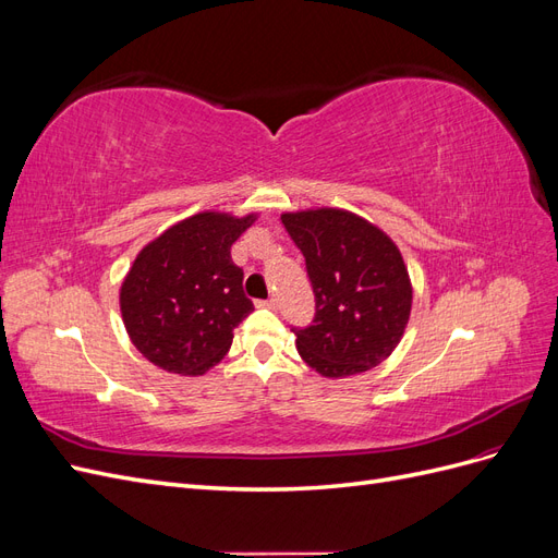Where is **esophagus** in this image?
Listing matches in <instances>:
<instances>
[{"instance_id":"34e87169","label":"esophagus","mask_w":558,"mask_h":558,"mask_svg":"<svg viewBox=\"0 0 558 558\" xmlns=\"http://www.w3.org/2000/svg\"><path fill=\"white\" fill-rule=\"evenodd\" d=\"M258 307H267V310H275L277 307V300L269 298V300H260Z\"/></svg>"}]
</instances>
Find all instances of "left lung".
I'll return each instance as SVG.
<instances>
[{
  "label": "left lung",
  "instance_id": "8db88e82",
  "mask_svg": "<svg viewBox=\"0 0 558 558\" xmlns=\"http://www.w3.org/2000/svg\"><path fill=\"white\" fill-rule=\"evenodd\" d=\"M281 223L305 256L316 298L314 324L293 328L302 361L328 379L377 367L400 344L412 312L400 248L347 209L283 211Z\"/></svg>",
  "mask_w": 558,
  "mask_h": 558
}]
</instances>
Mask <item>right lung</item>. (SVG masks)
Here are the masks:
<instances>
[{
  "label": "right lung",
  "mask_w": 558,
  "mask_h": 558,
  "mask_svg": "<svg viewBox=\"0 0 558 558\" xmlns=\"http://www.w3.org/2000/svg\"><path fill=\"white\" fill-rule=\"evenodd\" d=\"M256 218L199 211L137 253L118 302L130 342L146 361L181 377H199L221 363L232 330L253 312L230 246Z\"/></svg>",
  "instance_id": "add662e5"
}]
</instances>
